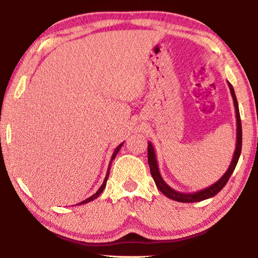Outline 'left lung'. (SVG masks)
I'll return each mask as SVG.
<instances>
[{"mask_svg":"<svg viewBox=\"0 0 258 258\" xmlns=\"http://www.w3.org/2000/svg\"><path fill=\"white\" fill-rule=\"evenodd\" d=\"M228 85H229L231 95H232V99H233L234 109H235V118H237V143H235V150H234L232 160H231V164L229 166L228 171L223 174V176H222L220 180L214 183V184H212L208 187H205V189H203V190H199L196 192H187V194L174 190L173 187L169 186L167 183L164 181V178L161 177L160 173H159L158 163H157V156H156L155 148H154V146H152V143L150 141H148V163H149L151 176H152V178H154L157 187H158L161 194H164L167 198L175 200V202H178V203L202 202V200L212 198V197H214V196H216L218 192L223 189L226 183H228L230 176L232 175L235 166H237V164H238L240 154H241L242 130H241V119H240L237 97H235L233 86L231 85L229 82H228Z\"/></svg>","mask_w":258,"mask_h":258,"instance_id":"1","label":"left lung"}]
</instances>
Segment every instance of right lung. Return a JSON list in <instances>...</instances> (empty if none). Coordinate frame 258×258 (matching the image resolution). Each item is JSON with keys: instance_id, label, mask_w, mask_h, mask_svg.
Segmentation results:
<instances>
[{"instance_id": "right-lung-1", "label": "right lung", "mask_w": 258, "mask_h": 258, "mask_svg": "<svg viewBox=\"0 0 258 258\" xmlns=\"http://www.w3.org/2000/svg\"><path fill=\"white\" fill-rule=\"evenodd\" d=\"M124 145V142L123 143H120V145L116 148L115 149V151H113V154H112V156H111V159H110V161H109V166H108V171H107V174H106V177H104V180H103V183H102V185L99 187V190L95 192L94 195H92L91 196L90 198H87V199H85V200H83V202H81L80 204H77V205H83V204H86V203H90V202H92V200H94V199H97L100 195H101V192L104 190V187H106V184H107V180H108V177H109V172H110V166H111V163H112V160L115 159V157H116V155L118 154V151L120 150V148H121V146Z\"/></svg>"}]
</instances>
